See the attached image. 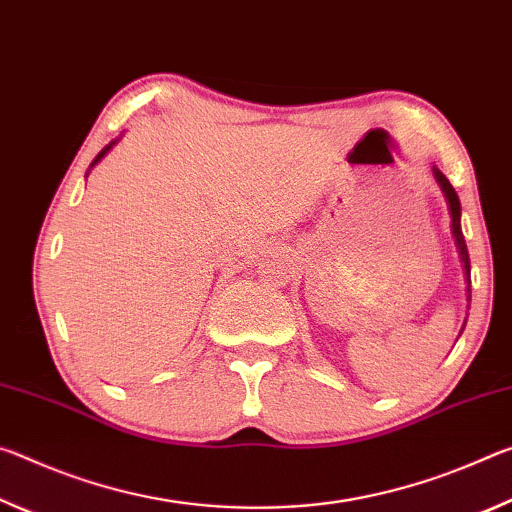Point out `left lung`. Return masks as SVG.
<instances>
[{
  "mask_svg": "<svg viewBox=\"0 0 512 512\" xmlns=\"http://www.w3.org/2000/svg\"><path fill=\"white\" fill-rule=\"evenodd\" d=\"M433 177L438 181V186L442 190V195H445L447 201V208H449V217H451V236H454V245L458 249V258H460V265H463V276H465V297H467V308L472 304V267H469V254H467V245H465V236H463V229H460V199L456 195L454 186H451L449 179L445 177L438 170V165H433ZM467 320L463 322V329H465ZM460 329V333H463ZM458 333V335H460Z\"/></svg>",
  "mask_w": 512,
  "mask_h": 512,
  "instance_id": "obj_1",
  "label": "left lung"
}]
</instances>
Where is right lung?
I'll return each instance as SVG.
<instances>
[{"label":"right lung","mask_w":512,"mask_h":512,"mask_svg":"<svg viewBox=\"0 0 512 512\" xmlns=\"http://www.w3.org/2000/svg\"><path fill=\"white\" fill-rule=\"evenodd\" d=\"M117 142H120V138H115V140H111V142H108V145H106V147L102 149V152H99V154L95 156V161H92V163H90V167H88V172H90V170H92V167H95V165H97L99 161H102V158H104V156H106L108 152H111V149H113V147L117 145ZM88 172H86V177H88Z\"/></svg>","instance_id":"right-lung-1"}]
</instances>
